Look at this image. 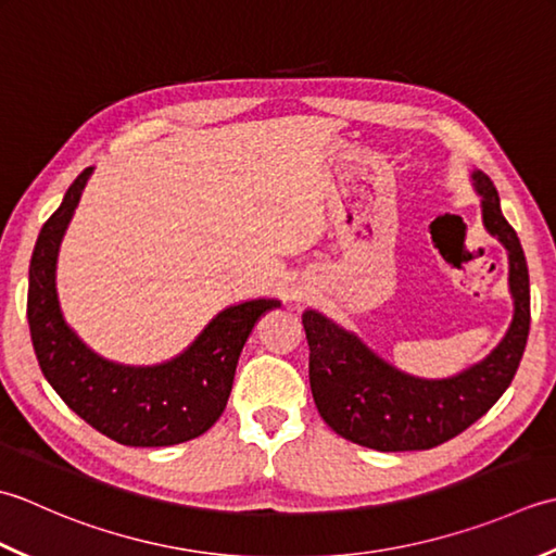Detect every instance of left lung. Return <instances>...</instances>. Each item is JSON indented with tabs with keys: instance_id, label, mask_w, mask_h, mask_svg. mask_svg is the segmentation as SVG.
Here are the masks:
<instances>
[{
	"instance_id": "8db88e82",
	"label": "left lung",
	"mask_w": 556,
	"mask_h": 556,
	"mask_svg": "<svg viewBox=\"0 0 556 556\" xmlns=\"http://www.w3.org/2000/svg\"><path fill=\"white\" fill-rule=\"evenodd\" d=\"M484 225L508 249V282L516 314L504 341L480 365L444 381H425L389 367L316 312H304L309 343V383L324 422L348 441L377 451H422L478 422L514 381L530 331V278L523 247L500 208L490 177L475 173Z\"/></svg>"
}]
</instances>
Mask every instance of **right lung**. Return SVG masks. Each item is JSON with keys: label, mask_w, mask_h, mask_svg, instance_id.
Listing matches in <instances>:
<instances>
[{"label": "right lung", "mask_w": 556, "mask_h": 556, "mask_svg": "<svg viewBox=\"0 0 556 556\" xmlns=\"http://www.w3.org/2000/svg\"><path fill=\"white\" fill-rule=\"evenodd\" d=\"M90 175L86 167L42 225L28 268V328L38 365L60 399L124 446H173L215 425L228 405L249 333L276 300L220 312L185 355L161 367H122L98 357L66 328L54 292L60 240Z\"/></svg>", "instance_id": "obj_1"}]
</instances>
